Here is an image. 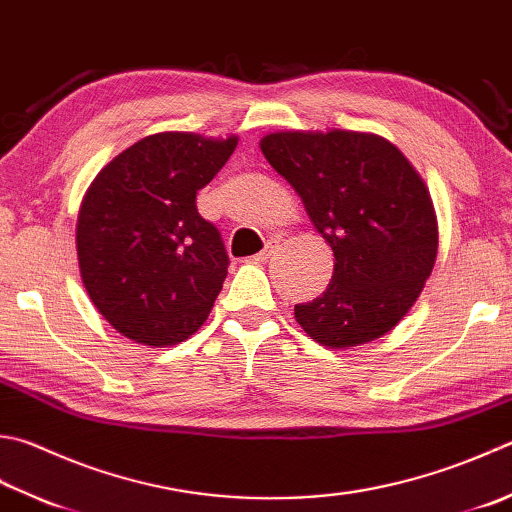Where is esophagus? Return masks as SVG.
Returning a JSON list of instances; mask_svg holds the SVG:
<instances>
[{"instance_id":"1","label":"esophagus","mask_w":512,"mask_h":512,"mask_svg":"<svg viewBox=\"0 0 512 512\" xmlns=\"http://www.w3.org/2000/svg\"><path fill=\"white\" fill-rule=\"evenodd\" d=\"M276 243H278L276 238L267 240V243H265V249H263V252H260V254H256V256H254V260H258V263H265V260H267L269 256H272V252L276 249Z\"/></svg>"}]
</instances>
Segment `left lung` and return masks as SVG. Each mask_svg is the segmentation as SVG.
I'll use <instances>...</instances> for the list:
<instances>
[{"label": "left lung", "instance_id": "8db88e82", "mask_svg": "<svg viewBox=\"0 0 512 512\" xmlns=\"http://www.w3.org/2000/svg\"><path fill=\"white\" fill-rule=\"evenodd\" d=\"M260 151L334 252L325 292L294 307L298 325L334 350L394 330L439 247L435 205L417 169L390 140L363 131H274L260 138Z\"/></svg>", "mask_w": 512, "mask_h": 512}]
</instances>
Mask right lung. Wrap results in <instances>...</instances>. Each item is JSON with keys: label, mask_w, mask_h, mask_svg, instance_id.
<instances>
[{"label": "right lung", "mask_w": 512, "mask_h": 512, "mask_svg": "<svg viewBox=\"0 0 512 512\" xmlns=\"http://www.w3.org/2000/svg\"><path fill=\"white\" fill-rule=\"evenodd\" d=\"M238 136L153 133L106 165L82 198L75 245L91 303L127 339L169 347L200 330L229 258L196 194Z\"/></svg>", "instance_id": "1"}]
</instances>
